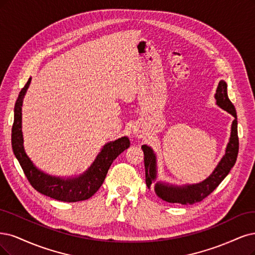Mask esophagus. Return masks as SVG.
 Segmentation results:
<instances>
[{"label":"esophagus","mask_w":255,"mask_h":255,"mask_svg":"<svg viewBox=\"0 0 255 255\" xmlns=\"http://www.w3.org/2000/svg\"><path fill=\"white\" fill-rule=\"evenodd\" d=\"M133 134L135 135V137L140 138V137H142L143 131H142L141 129H140L138 127H135V128H134V129H133Z\"/></svg>","instance_id":"esophagus-1"}]
</instances>
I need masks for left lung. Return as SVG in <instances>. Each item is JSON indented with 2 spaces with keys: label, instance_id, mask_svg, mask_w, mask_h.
Returning <instances> with one entry per match:
<instances>
[{
  "label": "left lung",
  "instance_id": "obj_1",
  "mask_svg": "<svg viewBox=\"0 0 255 255\" xmlns=\"http://www.w3.org/2000/svg\"><path fill=\"white\" fill-rule=\"evenodd\" d=\"M216 105L224 111L228 112L234 117L231 125V134L229 142L227 144L225 155L216 165L214 171L210 174L205 180L193 184H177L169 183L165 181L157 180V157L151 146L143 144L141 146L144 154V166H145V183L150 189L152 183L156 195L162 200L171 204L180 205H193L206 198L209 194L218 187L225 177L229 174L230 170L235 164L236 158L239 154V136H238V116L234 105L228 97L227 83L221 80L214 95Z\"/></svg>",
  "mask_w": 255,
  "mask_h": 255
}]
</instances>
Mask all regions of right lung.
Returning <instances> with one entry per match:
<instances>
[{"label": "right lung", "instance_id": "obj_1", "mask_svg": "<svg viewBox=\"0 0 255 255\" xmlns=\"http://www.w3.org/2000/svg\"><path fill=\"white\" fill-rule=\"evenodd\" d=\"M31 78L22 89L14 105V120L11 130L12 150L17 161L31 186L41 194L65 203H76L89 199L99 190L111 164L116 158L129 147V139L121 137L115 141L105 143L91 166L82 174L72 177H60L43 172L33 164L24 148L22 131V105Z\"/></svg>", "mask_w": 255, "mask_h": 255}]
</instances>
